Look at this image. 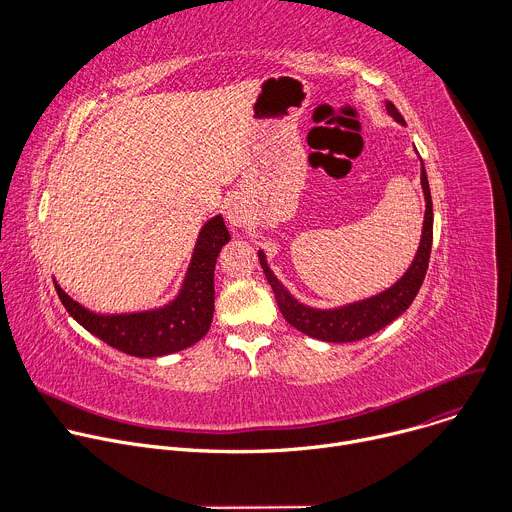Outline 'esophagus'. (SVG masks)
I'll return each mask as SVG.
<instances>
[{
	"instance_id": "34e87169",
	"label": "esophagus",
	"mask_w": 512,
	"mask_h": 512,
	"mask_svg": "<svg viewBox=\"0 0 512 512\" xmlns=\"http://www.w3.org/2000/svg\"><path fill=\"white\" fill-rule=\"evenodd\" d=\"M227 218H229L231 227H243V225H247V212H245V208L239 206V204H231V206H229Z\"/></svg>"
}]
</instances>
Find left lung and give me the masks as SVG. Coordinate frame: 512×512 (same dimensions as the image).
<instances>
[{"label":"left lung","instance_id":"1","mask_svg":"<svg viewBox=\"0 0 512 512\" xmlns=\"http://www.w3.org/2000/svg\"><path fill=\"white\" fill-rule=\"evenodd\" d=\"M387 111L395 121L405 125V119L401 117V113L391 101H387ZM421 188L425 196V216H423V233H421L419 249L415 253L413 263L405 271V275L395 285L381 291L379 296L354 302L336 310L308 308L300 304L279 283V279L269 269L263 251H259L263 273L273 289L279 312L283 314L285 322L294 326L296 330L324 342H356L379 332L381 328L391 324L395 318H399L413 304L429 265V253H431V241H433V206H431V192H429L425 168H421Z\"/></svg>","mask_w":512,"mask_h":512}]
</instances>
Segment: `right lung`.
Returning a JSON list of instances; mask_svg holds the SVG:
<instances>
[{
	"mask_svg": "<svg viewBox=\"0 0 512 512\" xmlns=\"http://www.w3.org/2000/svg\"><path fill=\"white\" fill-rule=\"evenodd\" d=\"M229 241L223 216L210 218L198 235L178 298L158 310L103 316L72 300L58 283L54 287L66 312L109 346L139 358L172 354L208 332L214 314V265Z\"/></svg>",
	"mask_w": 512,
	"mask_h": 512,
	"instance_id": "add662e5",
	"label": "right lung"
}]
</instances>
